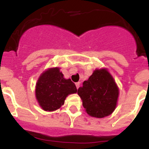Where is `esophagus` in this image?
<instances>
[{"label": "esophagus", "instance_id": "34e87169", "mask_svg": "<svg viewBox=\"0 0 149 149\" xmlns=\"http://www.w3.org/2000/svg\"><path fill=\"white\" fill-rule=\"evenodd\" d=\"M79 86H80V82H77V83H76V86L77 89H79Z\"/></svg>", "mask_w": 149, "mask_h": 149}]
</instances>
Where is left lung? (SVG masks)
<instances>
[{"mask_svg":"<svg viewBox=\"0 0 149 149\" xmlns=\"http://www.w3.org/2000/svg\"><path fill=\"white\" fill-rule=\"evenodd\" d=\"M78 95L89 116L103 118L111 114L116 108L119 88L106 69H97L79 88Z\"/></svg>","mask_w":149,"mask_h":149,"instance_id":"8db88e82","label":"left lung"}]
</instances>
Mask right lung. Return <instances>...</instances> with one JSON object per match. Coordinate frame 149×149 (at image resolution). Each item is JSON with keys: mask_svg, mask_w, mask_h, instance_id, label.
I'll return each instance as SVG.
<instances>
[{"mask_svg": "<svg viewBox=\"0 0 149 149\" xmlns=\"http://www.w3.org/2000/svg\"><path fill=\"white\" fill-rule=\"evenodd\" d=\"M76 92L75 84L70 79H65L59 68L44 71L36 84V97L40 106L46 111L60 108L68 95Z\"/></svg>", "mask_w": 149, "mask_h": 149, "instance_id": "right-lung-1", "label": "right lung"}]
</instances>
